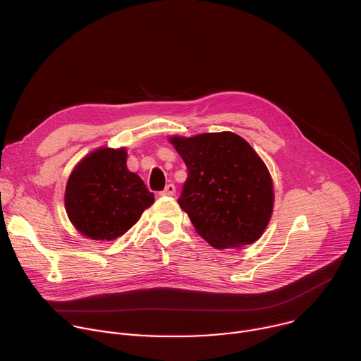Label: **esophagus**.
<instances>
[{
    "label": "esophagus",
    "mask_w": 361,
    "mask_h": 361,
    "mask_svg": "<svg viewBox=\"0 0 361 361\" xmlns=\"http://www.w3.org/2000/svg\"><path fill=\"white\" fill-rule=\"evenodd\" d=\"M174 194H176V187H174V184L166 185V188L160 192V195H169V197H173Z\"/></svg>",
    "instance_id": "esophagus-1"
}]
</instances>
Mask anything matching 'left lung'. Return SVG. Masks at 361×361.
Wrapping results in <instances>:
<instances>
[{
    "label": "left lung",
    "mask_w": 361,
    "mask_h": 361,
    "mask_svg": "<svg viewBox=\"0 0 361 361\" xmlns=\"http://www.w3.org/2000/svg\"><path fill=\"white\" fill-rule=\"evenodd\" d=\"M170 141L188 171L178 204L195 231L219 250L259 240L271 217L274 192L251 145L230 131Z\"/></svg>",
    "instance_id": "8db88e82"
}]
</instances>
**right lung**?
<instances>
[{
	"instance_id": "obj_1",
	"label": "right lung",
	"mask_w": 361,
	"mask_h": 361,
	"mask_svg": "<svg viewBox=\"0 0 361 361\" xmlns=\"http://www.w3.org/2000/svg\"><path fill=\"white\" fill-rule=\"evenodd\" d=\"M154 202L144 181L127 169L126 148H99L80 161L66 187L74 227L92 240H114Z\"/></svg>"
}]
</instances>
